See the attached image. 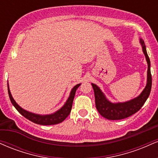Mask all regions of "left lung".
<instances>
[{
    "instance_id": "left-lung-1",
    "label": "left lung",
    "mask_w": 158,
    "mask_h": 158,
    "mask_svg": "<svg viewBox=\"0 0 158 158\" xmlns=\"http://www.w3.org/2000/svg\"><path fill=\"white\" fill-rule=\"evenodd\" d=\"M143 52L148 64L147 82L141 94L137 97L124 102H111L97 85L91 83L95 96L96 108L101 116L110 120H117L130 117L142 108L149 96L152 89V75L150 70V59L146 52V45L142 39H139Z\"/></svg>"
}]
</instances>
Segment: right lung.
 <instances>
[{"label":"right lung","mask_w":158,"mask_h":158,"mask_svg":"<svg viewBox=\"0 0 158 158\" xmlns=\"http://www.w3.org/2000/svg\"><path fill=\"white\" fill-rule=\"evenodd\" d=\"M80 85L81 84H77L72 88L68 99H67L66 102L64 103V106L61 107L60 109L56 110V112H54V113L52 114L41 115V114L32 113V112L28 111V110L23 109V108H21V106H19V105L17 104V102L15 101V99H13V97H12L10 90V87H9V83H7L9 97H10L11 102H12L13 106L16 108V110H17L21 115L23 116L25 118L32 121V123H36V124L43 125V126L58 124V123H60L62 122V121H64V119L68 117V116L70 114V111H71L72 105H73L76 91H77V88L80 86Z\"/></svg>","instance_id":"right-lung-1"}]
</instances>
